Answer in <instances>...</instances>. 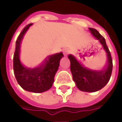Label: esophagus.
I'll return each instance as SVG.
<instances>
[{
    "mask_svg": "<svg viewBox=\"0 0 122 122\" xmlns=\"http://www.w3.org/2000/svg\"><path fill=\"white\" fill-rule=\"evenodd\" d=\"M63 54L64 56H66V55H67V54H68V51H67V50L66 49H63Z\"/></svg>",
    "mask_w": 122,
    "mask_h": 122,
    "instance_id": "1",
    "label": "esophagus"
}]
</instances>
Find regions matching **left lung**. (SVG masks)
I'll list each match as a JSON object with an SVG mask.
<instances>
[{
    "instance_id": "left-lung-1",
    "label": "left lung",
    "mask_w": 122,
    "mask_h": 122,
    "mask_svg": "<svg viewBox=\"0 0 122 122\" xmlns=\"http://www.w3.org/2000/svg\"><path fill=\"white\" fill-rule=\"evenodd\" d=\"M89 31L96 40L99 41L106 52L107 62L105 68L101 71L92 70L83 65L73 55H68V58L71 62V71L73 81L78 89L83 92H94L101 90L109 82L112 73L113 62L105 38L94 28H89Z\"/></svg>"
}]
</instances>
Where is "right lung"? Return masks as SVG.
Masks as SVG:
<instances>
[{
  "mask_svg": "<svg viewBox=\"0 0 122 122\" xmlns=\"http://www.w3.org/2000/svg\"><path fill=\"white\" fill-rule=\"evenodd\" d=\"M32 25V24L27 25L16 41L13 56V71L17 81L24 90L34 93H41L49 90L53 86L55 75L64 55L60 52L49 56L43 63L35 68H28L23 65L20 59V45L24 34Z\"/></svg>",
  "mask_w": 122,
  "mask_h": 122,
  "instance_id": "right-lung-1",
  "label": "right lung"
}]
</instances>
